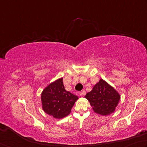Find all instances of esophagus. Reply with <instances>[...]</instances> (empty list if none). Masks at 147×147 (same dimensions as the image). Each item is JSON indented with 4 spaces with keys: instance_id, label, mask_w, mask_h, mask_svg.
I'll use <instances>...</instances> for the list:
<instances>
[{
    "instance_id": "obj_1",
    "label": "esophagus",
    "mask_w": 147,
    "mask_h": 147,
    "mask_svg": "<svg viewBox=\"0 0 147 147\" xmlns=\"http://www.w3.org/2000/svg\"><path fill=\"white\" fill-rule=\"evenodd\" d=\"M86 91L85 90H83V91H81V92H80V96H84L86 95Z\"/></svg>"
}]
</instances>
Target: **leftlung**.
Segmentation results:
<instances>
[{
	"mask_svg": "<svg viewBox=\"0 0 147 147\" xmlns=\"http://www.w3.org/2000/svg\"><path fill=\"white\" fill-rule=\"evenodd\" d=\"M84 97L88 100L94 111L102 115L114 112L120 99L117 91L102 79H100Z\"/></svg>",
	"mask_w": 147,
	"mask_h": 147,
	"instance_id": "left-lung-1",
	"label": "left lung"
}]
</instances>
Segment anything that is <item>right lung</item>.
Listing matches in <instances>:
<instances>
[{
  "instance_id": "right-lung-1",
  "label": "right lung",
  "mask_w": 147,
  "mask_h": 147,
  "mask_svg": "<svg viewBox=\"0 0 147 147\" xmlns=\"http://www.w3.org/2000/svg\"><path fill=\"white\" fill-rule=\"evenodd\" d=\"M78 99V96L64 88L63 78L49 84L41 94L43 110L57 119L69 115Z\"/></svg>"
}]
</instances>
